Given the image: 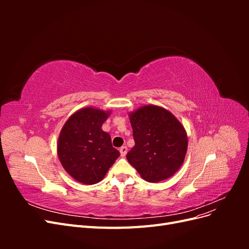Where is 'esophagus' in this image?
Listing matches in <instances>:
<instances>
[{
    "label": "esophagus",
    "mask_w": 249,
    "mask_h": 249,
    "mask_svg": "<svg viewBox=\"0 0 249 249\" xmlns=\"http://www.w3.org/2000/svg\"><path fill=\"white\" fill-rule=\"evenodd\" d=\"M119 153L122 157H125L126 153H127V147L126 146H122L119 148Z\"/></svg>",
    "instance_id": "esophagus-1"
}]
</instances>
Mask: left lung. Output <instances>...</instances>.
<instances>
[{
    "mask_svg": "<svg viewBox=\"0 0 249 249\" xmlns=\"http://www.w3.org/2000/svg\"><path fill=\"white\" fill-rule=\"evenodd\" d=\"M135 145L126 159L149 183L171 178L184 163L188 136L182 123L170 111L145 105L129 113Z\"/></svg>",
    "mask_w": 249,
    "mask_h": 249,
    "instance_id": "8db88e82",
    "label": "left lung"
}]
</instances>
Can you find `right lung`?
<instances>
[{"instance_id":"obj_1","label":"right lung","mask_w":249,"mask_h":249,"mask_svg":"<svg viewBox=\"0 0 249 249\" xmlns=\"http://www.w3.org/2000/svg\"><path fill=\"white\" fill-rule=\"evenodd\" d=\"M111 110L84 107L69 117L60 131L57 155L65 171L85 185L101 182L119 152L112 146L110 135L102 130Z\"/></svg>"}]
</instances>
